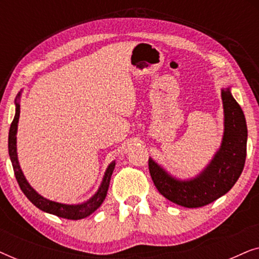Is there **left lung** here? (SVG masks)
<instances>
[{"mask_svg": "<svg viewBox=\"0 0 259 259\" xmlns=\"http://www.w3.org/2000/svg\"><path fill=\"white\" fill-rule=\"evenodd\" d=\"M224 137L211 164L191 180H177L148 159L151 178L166 199L185 207H201L224 196L242 175L246 158L247 127L244 113L229 88L222 90Z\"/></svg>", "mask_w": 259, "mask_h": 259, "instance_id": "obj_1", "label": "left lung"}]
</instances>
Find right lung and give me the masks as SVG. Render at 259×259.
Listing matches in <instances>:
<instances>
[{"mask_svg": "<svg viewBox=\"0 0 259 259\" xmlns=\"http://www.w3.org/2000/svg\"><path fill=\"white\" fill-rule=\"evenodd\" d=\"M19 116H20V105L19 102H16V113L9 130L8 150H9L10 160H12V164H13L14 173H15L16 180L17 183H19L22 192L26 194V197L35 205V206L38 207L42 211L48 212V213L58 215V217L72 219V221H77V219L86 218L87 215L93 213V212L102 204V201L105 200L106 196H107L109 182H111V176L113 173V169H114L115 162H112V164L108 166L107 171L105 173L104 180H102L101 183L100 189H99L98 192L94 194V197H92L90 200L86 201V203L80 204V205H66V204L55 203V201L46 199V198L41 197L40 194H38L36 191H35L29 184H28L26 178H24L22 171H21L20 168L19 160H17V153H16V131H17V122H19Z\"/></svg>", "mask_w": 259, "mask_h": 259, "instance_id": "right-lung-1", "label": "right lung"}]
</instances>
